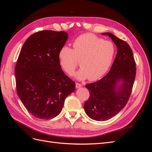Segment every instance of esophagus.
Here are the masks:
<instances>
[{
	"label": "esophagus",
	"mask_w": 152,
	"mask_h": 152,
	"mask_svg": "<svg viewBox=\"0 0 152 152\" xmlns=\"http://www.w3.org/2000/svg\"><path fill=\"white\" fill-rule=\"evenodd\" d=\"M75 86H76V88H80V87H82V84H80L79 83H76Z\"/></svg>",
	"instance_id": "esophagus-1"
}]
</instances>
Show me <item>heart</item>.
I'll return each mask as SVG.
<instances>
[{"instance_id":"obj_1","label":"heart","mask_w":152,"mask_h":152,"mask_svg":"<svg viewBox=\"0 0 152 152\" xmlns=\"http://www.w3.org/2000/svg\"><path fill=\"white\" fill-rule=\"evenodd\" d=\"M73 49L63 46L59 50L58 58L63 70L72 74L79 65L82 68L75 73L79 80L89 78L95 81L102 78L112 65L115 49L109 40H104L93 34L81 35L73 42Z\"/></svg>"}]
</instances>
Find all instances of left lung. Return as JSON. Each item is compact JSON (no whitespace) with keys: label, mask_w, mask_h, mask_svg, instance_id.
Returning a JSON list of instances; mask_svg holds the SVG:
<instances>
[{"label":"left lung","mask_w":152,"mask_h":152,"mask_svg":"<svg viewBox=\"0 0 152 152\" xmlns=\"http://www.w3.org/2000/svg\"><path fill=\"white\" fill-rule=\"evenodd\" d=\"M102 34L112 39L117 46V53L107 74L99 80L86 86L90 96L84 103L85 112L91 118L97 121L110 119L125 107L131 94L136 72L129 45L111 33Z\"/></svg>","instance_id":"8db88e82"}]
</instances>
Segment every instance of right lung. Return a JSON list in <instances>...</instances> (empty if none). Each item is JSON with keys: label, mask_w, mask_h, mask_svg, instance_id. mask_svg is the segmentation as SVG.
Returning a JSON list of instances; mask_svg holds the SVG:
<instances>
[{"label": "right lung", "mask_w": 152, "mask_h": 152, "mask_svg": "<svg viewBox=\"0 0 152 152\" xmlns=\"http://www.w3.org/2000/svg\"><path fill=\"white\" fill-rule=\"evenodd\" d=\"M66 32L42 30L26 39L15 66L17 93L32 115L49 120L59 114L75 83L61 69L58 53Z\"/></svg>", "instance_id": "obj_1"}]
</instances>
